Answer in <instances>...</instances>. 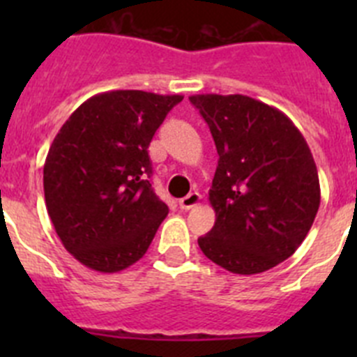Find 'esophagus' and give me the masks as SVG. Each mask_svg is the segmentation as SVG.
I'll list each match as a JSON object with an SVG mask.
<instances>
[{
    "label": "esophagus",
    "mask_w": 357,
    "mask_h": 357,
    "mask_svg": "<svg viewBox=\"0 0 357 357\" xmlns=\"http://www.w3.org/2000/svg\"><path fill=\"white\" fill-rule=\"evenodd\" d=\"M200 200H202V195L197 193V191H193V193H189L188 197L181 198L178 206H181V209H184V211L193 209V207H197L198 204H200Z\"/></svg>",
    "instance_id": "obj_1"
}]
</instances>
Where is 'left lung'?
<instances>
[{
	"label": "left lung",
	"mask_w": 357,
	"mask_h": 357,
	"mask_svg": "<svg viewBox=\"0 0 357 357\" xmlns=\"http://www.w3.org/2000/svg\"><path fill=\"white\" fill-rule=\"evenodd\" d=\"M218 168L216 222L198 238L207 259L239 275L266 272L302 245L320 207V181L304 135L279 109L243 94H195Z\"/></svg>",
	"instance_id": "left-lung-1"
}]
</instances>
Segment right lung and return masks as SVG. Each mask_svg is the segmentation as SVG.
Here are the masks:
<instances>
[{
    "mask_svg": "<svg viewBox=\"0 0 357 357\" xmlns=\"http://www.w3.org/2000/svg\"><path fill=\"white\" fill-rule=\"evenodd\" d=\"M181 94L109 91L85 100L44 162V200L66 250L116 273L146 254L168 206L151 189L148 146Z\"/></svg>",
    "mask_w": 357,
    "mask_h": 357,
    "instance_id": "add662e5",
    "label": "right lung"
}]
</instances>
